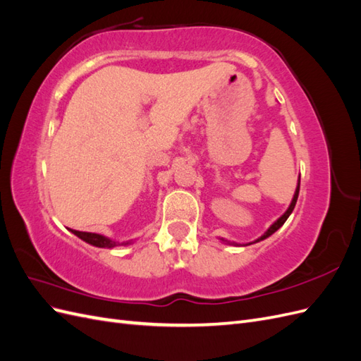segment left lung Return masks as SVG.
<instances>
[{"label": "left lung", "mask_w": 361, "mask_h": 361, "mask_svg": "<svg viewBox=\"0 0 361 361\" xmlns=\"http://www.w3.org/2000/svg\"><path fill=\"white\" fill-rule=\"evenodd\" d=\"M298 192H300V178H298V185H297V188H295V194H293V197H292V202H290V204H289V207L286 209V212L283 214L280 218H277V221H274L272 223L269 227H268V231L262 235L260 238H257L256 241H253V243H248V244H244V245H251V244H256V243H260V241H264V239H267V238H269L272 233H276L279 228L285 224V221L288 220L289 218V215L292 214V211H293V207H295V204H297V199H298ZM223 243H226V244H231V245H241V244H236V243H231V241H226V239H223V238H220Z\"/></svg>", "instance_id": "8db88e82"}]
</instances>
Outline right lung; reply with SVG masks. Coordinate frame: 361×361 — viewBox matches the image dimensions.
Instances as JSON below:
<instances>
[{"label":"right lung","instance_id":"add662e5","mask_svg":"<svg viewBox=\"0 0 361 361\" xmlns=\"http://www.w3.org/2000/svg\"><path fill=\"white\" fill-rule=\"evenodd\" d=\"M69 231L78 236L80 239H82L84 243L90 244V245H94V247H99V248H114L117 245H129L133 241H123V243H118V241H114V239L111 238H106L104 235H99V233H92V232H80V231H72V228H69Z\"/></svg>","mask_w":361,"mask_h":361}]
</instances>
